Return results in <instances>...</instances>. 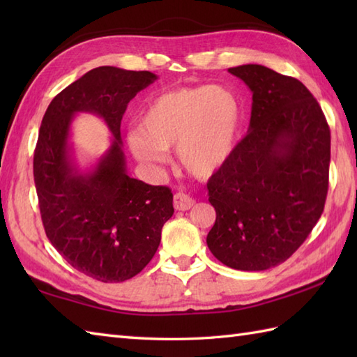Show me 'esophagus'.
<instances>
[{"label":"esophagus","mask_w":357,"mask_h":357,"mask_svg":"<svg viewBox=\"0 0 357 357\" xmlns=\"http://www.w3.org/2000/svg\"><path fill=\"white\" fill-rule=\"evenodd\" d=\"M173 206L176 210L181 211H185V210H190L195 206V199L190 198V196L179 192L173 196Z\"/></svg>","instance_id":"esophagus-1"}]
</instances>
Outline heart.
I'll list each match as a JSON object with an SVG mask.
<instances>
[{
  "label": "heart",
  "mask_w": 357,
  "mask_h": 357,
  "mask_svg": "<svg viewBox=\"0 0 357 357\" xmlns=\"http://www.w3.org/2000/svg\"><path fill=\"white\" fill-rule=\"evenodd\" d=\"M242 109L231 90L218 86L184 87L156 96L141 116V128L127 142L141 162L158 167L176 147L179 164L206 178L227 162L236 147Z\"/></svg>",
  "instance_id": "b5f03b06"
}]
</instances>
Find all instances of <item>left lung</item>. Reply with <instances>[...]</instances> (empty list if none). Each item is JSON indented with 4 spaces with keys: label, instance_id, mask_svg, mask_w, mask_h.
<instances>
[{
    "label": "left lung",
    "instance_id": "1",
    "mask_svg": "<svg viewBox=\"0 0 357 357\" xmlns=\"http://www.w3.org/2000/svg\"><path fill=\"white\" fill-rule=\"evenodd\" d=\"M229 72L252 90L248 132L208 179L216 210L207 245L242 271L287 261L312 233L328 192L330 128L301 81L259 64Z\"/></svg>",
    "mask_w": 357,
    "mask_h": 357
}]
</instances>
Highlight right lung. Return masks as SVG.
I'll use <instances>...</instances> for the list:
<instances>
[{"label": "right lung", "mask_w": 357, "mask_h": 357, "mask_svg": "<svg viewBox=\"0 0 357 357\" xmlns=\"http://www.w3.org/2000/svg\"><path fill=\"white\" fill-rule=\"evenodd\" d=\"M158 79L151 72L102 66L58 93L44 113L33 155L41 219L52 245L73 268L101 282H123L155 256L173 215L169 187L128 176L121 119L136 93ZM78 112L100 116L111 146L81 167L71 142Z\"/></svg>", "instance_id": "1"}]
</instances>
